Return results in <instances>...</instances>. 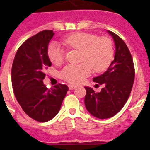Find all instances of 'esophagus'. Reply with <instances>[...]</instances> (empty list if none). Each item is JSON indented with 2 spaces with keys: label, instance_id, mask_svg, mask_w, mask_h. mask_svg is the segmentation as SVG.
Returning <instances> with one entry per match:
<instances>
[{
  "label": "esophagus",
  "instance_id": "esophagus-1",
  "mask_svg": "<svg viewBox=\"0 0 150 150\" xmlns=\"http://www.w3.org/2000/svg\"><path fill=\"white\" fill-rule=\"evenodd\" d=\"M68 88H69V89H74L76 88V86H74V85H68Z\"/></svg>",
  "mask_w": 150,
  "mask_h": 150
}]
</instances>
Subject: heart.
I'll return each mask as SVG.
<instances>
[{"instance_id":"obj_1","label":"heart","mask_w":150,"mask_h":150,"mask_svg":"<svg viewBox=\"0 0 150 150\" xmlns=\"http://www.w3.org/2000/svg\"><path fill=\"white\" fill-rule=\"evenodd\" d=\"M64 44L69 48L82 51L79 64H68L61 71V77L67 82L77 84L90 75L92 67L96 71H102L109 66L114 56L111 40L107 37L98 38L86 33H75L64 39ZM48 56L52 63L61 64L64 60V50L57 43H50Z\"/></svg>"}]
</instances>
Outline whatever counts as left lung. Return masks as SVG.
<instances>
[{
  "label": "left lung",
  "mask_w": 150,
  "mask_h": 150,
  "mask_svg": "<svg viewBox=\"0 0 150 150\" xmlns=\"http://www.w3.org/2000/svg\"><path fill=\"white\" fill-rule=\"evenodd\" d=\"M107 33L114 40V59L104 73L93 78L94 82L103 85V88L96 93L90 87H85L86 110L100 119L110 118L121 110L129 97L135 79L134 64L128 47L114 33Z\"/></svg>",
  "instance_id": "left-lung-1"
}]
</instances>
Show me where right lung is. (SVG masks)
Here are the masks:
<instances>
[{
    "label": "right lung",
    "instance_id": "1",
    "mask_svg": "<svg viewBox=\"0 0 150 150\" xmlns=\"http://www.w3.org/2000/svg\"><path fill=\"white\" fill-rule=\"evenodd\" d=\"M52 30H43L22 43L16 52L11 68V82L16 100L25 114L40 122L56 116L68 87L58 84L48 89L43 84L45 69L51 66L48 44Z\"/></svg>",
    "mask_w": 150,
    "mask_h": 150
}]
</instances>
